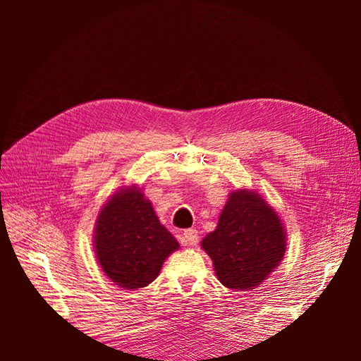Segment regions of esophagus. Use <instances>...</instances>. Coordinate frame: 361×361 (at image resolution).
I'll return each instance as SVG.
<instances>
[{
	"label": "esophagus",
	"instance_id": "1",
	"mask_svg": "<svg viewBox=\"0 0 361 361\" xmlns=\"http://www.w3.org/2000/svg\"><path fill=\"white\" fill-rule=\"evenodd\" d=\"M182 243L185 245H195L199 243V232L195 228H188L182 235Z\"/></svg>",
	"mask_w": 361,
	"mask_h": 361
}]
</instances>
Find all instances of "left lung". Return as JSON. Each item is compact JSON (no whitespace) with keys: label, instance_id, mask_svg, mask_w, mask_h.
Returning a JSON list of instances; mask_svg holds the SVG:
<instances>
[{"label":"left lung","instance_id":"left-lung-1","mask_svg":"<svg viewBox=\"0 0 361 361\" xmlns=\"http://www.w3.org/2000/svg\"><path fill=\"white\" fill-rule=\"evenodd\" d=\"M202 248L212 259L215 274L228 289L259 286L283 260L286 232L276 209L256 191L236 190L207 233Z\"/></svg>","mask_w":361,"mask_h":361}]
</instances>
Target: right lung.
<instances>
[{
  "label": "right lung",
  "instance_id": "obj_1",
  "mask_svg": "<svg viewBox=\"0 0 361 361\" xmlns=\"http://www.w3.org/2000/svg\"><path fill=\"white\" fill-rule=\"evenodd\" d=\"M179 243L164 227L152 203L135 185L120 188L97 215L94 253L97 264L117 286L145 288Z\"/></svg>",
  "mask_w": 361,
  "mask_h": 361
}]
</instances>
